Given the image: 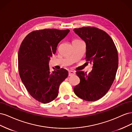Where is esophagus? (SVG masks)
<instances>
[{"instance_id": "1", "label": "esophagus", "mask_w": 132, "mask_h": 132, "mask_svg": "<svg viewBox=\"0 0 132 132\" xmlns=\"http://www.w3.org/2000/svg\"><path fill=\"white\" fill-rule=\"evenodd\" d=\"M75 74V72L72 70H69V76H71V75H74Z\"/></svg>"}]
</instances>
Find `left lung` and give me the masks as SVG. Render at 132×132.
<instances>
[{
    "instance_id": "8db88e82",
    "label": "left lung",
    "mask_w": 132,
    "mask_h": 132,
    "mask_svg": "<svg viewBox=\"0 0 132 132\" xmlns=\"http://www.w3.org/2000/svg\"><path fill=\"white\" fill-rule=\"evenodd\" d=\"M74 31L86 43V63L93 64L88 74L77 71L80 81L74 92L85 101H97L107 94L115 79L118 65L117 48L110 36L98 28L82 27Z\"/></svg>"
}]
</instances>
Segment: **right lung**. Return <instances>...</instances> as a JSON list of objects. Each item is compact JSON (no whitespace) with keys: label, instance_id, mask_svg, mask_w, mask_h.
Returning a JSON list of instances; mask_svg holds the SVG:
<instances>
[{"label":"right lung","instance_id":"1","mask_svg":"<svg viewBox=\"0 0 132 132\" xmlns=\"http://www.w3.org/2000/svg\"><path fill=\"white\" fill-rule=\"evenodd\" d=\"M69 30L46 29L28 34L18 53V68L21 81L32 97L43 103L57 97L61 84L68 75L66 69L51 72L48 62L56 52L58 44Z\"/></svg>","mask_w":132,"mask_h":132}]
</instances>
